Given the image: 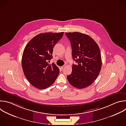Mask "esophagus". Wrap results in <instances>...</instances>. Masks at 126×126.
<instances>
[{"label":"esophagus","instance_id":"esophagus-1","mask_svg":"<svg viewBox=\"0 0 126 126\" xmlns=\"http://www.w3.org/2000/svg\"><path fill=\"white\" fill-rule=\"evenodd\" d=\"M66 66H65V65H63V66H62L61 67V69H62V70H63V69H64V68H65V67Z\"/></svg>","mask_w":126,"mask_h":126}]
</instances>
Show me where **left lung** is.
<instances>
[{
  "instance_id": "obj_1",
  "label": "left lung",
  "mask_w": 126,
  "mask_h": 126,
  "mask_svg": "<svg viewBox=\"0 0 126 126\" xmlns=\"http://www.w3.org/2000/svg\"><path fill=\"white\" fill-rule=\"evenodd\" d=\"M72 49V71L67 78L70 84L78 89L92 85L101 70L102 61L97 43L89 35L79 32H66Z\"/></svg>"
}]
</instances>
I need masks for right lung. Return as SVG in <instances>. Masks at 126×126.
Listing matches in <instances>:
<instances>
[{"label":"right lung","instance_id":"right-lung-1","mask_svg":"<svg viewBox=\"0 0 126 126\" xmlns=\"http://www.w3.org/2000/svg\"><path fill=\"white\" fill-rule=\"evenodd\" d=\"M64 32H46L36 35L28 43L22 55L24 75L32 85L43 90L52 85L60 72L54 63L50 64L53 49Z\"/></svg>","mask_w":126,"mask_h":126}]
</instances>
